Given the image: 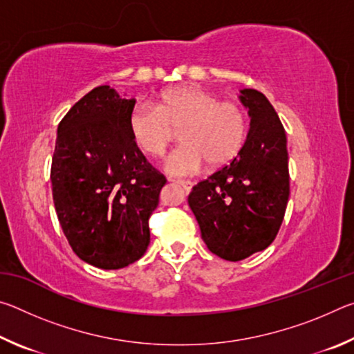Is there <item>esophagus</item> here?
Masks as SVG:
<instances>
[{
  "instance_id": "34e87169",
  "label": "esophagus",
  "mask_w": 354,
  "mask_h": 354,
  "mask_svg": "<svg viewBox=\"0 0 354 354\" xmlns=\"http://www.w3.org/2000/svg\"><path fill=\"white\" fill-rule=\"evenodd\" d=\"M176 183H178L179 185H183L184 190L187 192V194L192 190V187H194V183H192V181H176Z\"/></svg>"
}]
</instances>
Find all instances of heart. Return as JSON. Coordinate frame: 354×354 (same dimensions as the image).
<instances>
[{
	"instance_id": "heart-1",
	"label": "heart",
	"mask_w": 354,
	"mask_h": 354,
	"mask_svg": "<svg viewBox=\"0 0 354 354\" xmlns=\"http://www.w3.org/2000/svg\"><path fill=\"white\" fill-rule=\"evenodd\" d=\"M181 129L183 145L165 159L170 175L189 176L207 162L221 167L241 153L248 134V117L234 101L198 86L167 91L158 104H137L129 115V133L136 145L153 158L162 156Z\"/></svg>"
}]
</instances>
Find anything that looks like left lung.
<instances>
[{"mask_svg":"<svg viewBox=\"0 0 354 354\" xmlns=\"http://www.w3.org/2000/svg\"><path fill=\"white\" fill-rule=\"evenodd\" d=\"M248 109L245 145L189 195L209 251L237 262L266 250L277 237L289 201V156L283 123L266 95L241 91Z\"/></svg>","mask_w":354,"mask_h":354,"instance_id":"obj_1","label":"left lung"}]
</instances>
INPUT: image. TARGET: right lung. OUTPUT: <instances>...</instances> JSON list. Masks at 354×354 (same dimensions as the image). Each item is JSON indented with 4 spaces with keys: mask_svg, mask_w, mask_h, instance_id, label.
<instances>
[{
    "mask_svg": "<svg viewBox=\"0 0 354 354\" xmlns=\"http://www.w3.org/2000/svg\"><path fill=\"white\" fill-rule=\"evenodd\" d=\"M136 100L95 87L57 127L53 200L71 250L84 262L118 270L149 245V215L167 183L129 133Z\"/></svg>",
    "mask_w": 354,
    "mask_h": 354,
    "instance_id": "add662e5",
    "label": "right lung"
}]
</instances>
